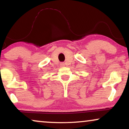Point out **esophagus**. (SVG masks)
<instances>
[{
    "label": "esophagus",
    "mask_w": 129,
    "mask_h": 129,
    "mask_svg": "<svg viewBox=\"0 0 129 129\" xmlns=\"http://www.w3.org/2000/svg\"><path fill=\"white\" fill-rule=\"evenodd\" d=\"M60 66H61V67H65V63L63 62H62L60 63Z\"/></svg>",
    "instance_id": "esophagus-1"
}]
</instances>
